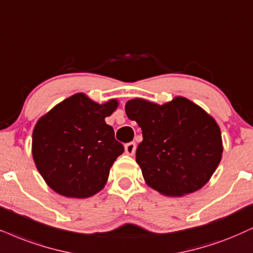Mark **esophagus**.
<instances>
[{"label": "esophagus", "mask_w": 253, "mask_h": 253, "mask_svg": "<svg viewBox=\"0 0 253 253\" xmlns=\"http://www.w3.org/2000/svg\"><path fill=\"white\" fill-rule=\"evenodd\" d=\"M135 149H136L135 142H128L125 145V152H126V154L133 155L134 153H135Z\"/></svg>", "instance_id": "34e87169"}]
</instances>
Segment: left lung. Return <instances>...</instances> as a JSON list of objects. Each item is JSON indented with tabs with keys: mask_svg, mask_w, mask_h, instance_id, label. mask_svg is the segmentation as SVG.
Segmentation results:
<instances>
[{
	"mask_svg": "<svg viewBox=\"0 0 253 253\" xmlns=\"http://www.w3.org/2000/svg\"><path fill=\"white\" fill-rule=\"evenodd\" d=\"M125 111L142 129L135 160L153 189L182 196L209 181L223 146L218 125L202 108L177 97L162 106L133 99Z\"/></svg>",
	"mask_w": 253,
	"mask_h": 253,
	"instance_id": "left-lung-1",
	"label": "left lung"
}]
</instances>
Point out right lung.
<instances>
[{
    "mask_svg": "<svg viewBox=\"0 0 253 253\" xmlns=\"http://www.w3.org/2000/svg\"><path fill=\"white\" fill-rule=\"evenodd\" d=\"M117 106V100L99 105L78 93L38 120L33 133V156L51 189L76 198L103 189L110 168L125 150L112 126L105 123Z\"/></svg>",
    "mask_w": 253,
    "mask_h": 253,
    "instance_id": "add662e5",
    "label": "right lung"
}]
</instances>
